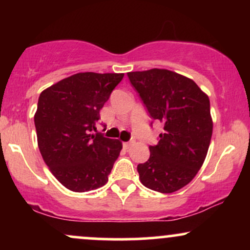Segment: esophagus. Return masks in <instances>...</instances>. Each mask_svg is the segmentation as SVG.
Listing matches in <instances>:
<instances>
[{"label": "esophagus", "instance_id": "1", "mask_svg": "<svg viewBox=\"0 0 250 250\" xmlns=\"http://www.w3.org/2000/svg\"><path fill=\"white\" fill-rule=\"evenodd\" d=\"M133 145H134V142H125V143H123V147H125V149H129Z\"/></svg>", "mask_w": 250, "mask_h": 250}]
</instances>
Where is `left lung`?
Segmentation results:
<instances>
[{"label": "left lung", "instance_id": "8db88e82", "mask_svg": "<svg viewBox=\"0 0 250 250\" xmlns=\"http://www.w3.org/2000/svg\"><path fill=\"white\" fill-rule=\"evenodd\" d=\"M128 77L149 114L163 123L148 161L137 171L145 187L169 194L187 186L207 156L213 119L210 102L193 80L168 69L131 71Z\"/></svg>", "mask_w": 250, "mask_h": 250}]
</instances>
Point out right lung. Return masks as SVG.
I'll return each instance as SVG.
<instances>
[{"label": "right lung", "mask_w": 250, "mask_h": 250, "mask_svg": "<svg viewBox=\"0 0 250 250\" xmlns=\"http://www.w3.org/2000/svg\"><path fill=\"white\" fill-rule=\"evenodd\" d=\"M123 76L77 73L40 94L34 115L40 153L51 174L71 191L94 190L108 182L122 142L94 131L100 110Z\"/></svg>", "instance_id": "obj_1"}]
</instances>
